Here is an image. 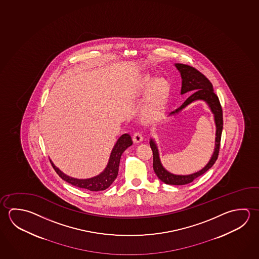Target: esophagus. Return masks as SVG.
Returning a JSON list of instances; mask_svg holds the SVG:
<instances>
[{
    "label": "esophagus",
    "mask_w": 259,
    "mask_h": 259,
    "mask_svg": "<svg viewBox=\"0 0 259 259\" xmlns=\"http://www.w3.org/2000/svg\"><path fill=\"white\" fill-rule=\"evenodd\" d=\"M133 140L135 143H140L143 141V136L141 134L140 132H136L134 135H133Z\"/></svg>",
    "instance_id": "1"
}]
</instances>
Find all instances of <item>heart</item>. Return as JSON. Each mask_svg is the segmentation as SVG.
<instances>
[{"mask_svg":"<svg viewBox=\"0 0 259 259\" xmlns=\"http://www.w3.org/2000/svg\"><path fill=\"white\" fill-rule=\"evenodd\" d=\"M142 90L148 92L143 115L145 119H154L162 113L165 103L167 101L170 85L163 78L153 80L152 78H145L142 83Z\"/></svg>","mask_w":259,"mask_h":259,"instance_id":"heart-1","label":"heart"}]
</instances>
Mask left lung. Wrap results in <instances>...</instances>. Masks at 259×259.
Instances as JSON below:
<instances>
[{
  "instance_id": "8db88e82",
  "label": "left lung",
  "mask_w": 259,
  "mask_h": 259,
  "mask_svg": "<svg viewBox=\"0 0 259 259\" xmlns=\"http://www.w3.org/2000/svg\"><path fill=\"white\" fill-rule=\"evenodd\" d=\"M177 68L181 73L182 89L181 94L184 95L187 92L195 91L192 94L186 102L183 105L175 110L170 114H176L183 108H185L186 105H190L192 102L196 100H203L207 103L210 109L214 115V122L217 125V134H215V147L213 151V155L210 159L208 163L204 166L199 172L188 175V176H177L172 175L171 172L166 171L163 167L162 163L159 158L158 149L154 140L150 141V146L153 151V167L155 175L159 179L167 185H176V186H182L187 185L191 182L194 181L195 178L202 176L206 172L208 169L213 166L215 163L219 154L220 149V142H221V136L223 130V110L222 106L220 105V102L218 99V96L213 92V85L207 78L204 74L200 73L197 69L187 64H176Z\"/></svg>"
}]
</instances>
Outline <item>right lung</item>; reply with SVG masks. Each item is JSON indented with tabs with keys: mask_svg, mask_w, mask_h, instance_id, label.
I'll use <instances>...</instances> for the list:
<instances>
[{
	"mask_svg": "<svg viewBox=\"0 0 259 259\" xmlns=\"http://www.w3.org/2000/svg\"><path fill=\"white\" fill-rule=\"evenodd\" d=\"M132 145H133V141H132L131 136L128 134H124L121 137H119L118 140L112 150L109 162L107 163V166L105 167L104 172H101L100 175L97 177L89 178V179H75L73 177H67L62 171H60L59 169L52 163L51 160L50 162L55 172H57V175L69 184L79 188H84L87 190L96 191V192L105 190L113 184V182L117 177L120 159L123 151Z\"/></svg>",
	"mask_w": 259,
	"mask_h": 259,
	"instance_id": "add662e5",
	"label": "right lung"
}]
</instances>
